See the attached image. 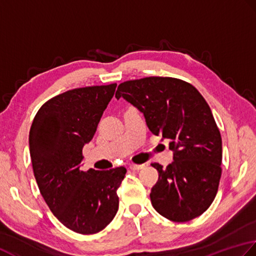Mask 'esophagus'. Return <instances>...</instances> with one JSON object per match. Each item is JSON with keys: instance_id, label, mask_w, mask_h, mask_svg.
<instances>
[{"instance_id": "esophagus-1", "label": "esophagus", "mask_w": 256, "mask_h": 256, "mask_svg": "<svg viewBox=\"0 0 256 256\" xmlns=\"http://www.w3.org/2000/svg\"><path fill=\"white\" fill-rule=\"evenodd\" d=\"M144 166V164H130L129 168L132 170H142Z\"/></svg>"}]
</instances>
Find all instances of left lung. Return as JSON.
Instances as JSON below:
<instances>
[{
    "label": "left lung",
    "instance_id": "1",
    "mask_svg": "<svg viewBox=\"0 0 256 256\" xmlns=\"http://www.w3.org/2000/svg\"><path fill=\"white\" fill-rule=\"evenodd\" d=\"M122 97L144 114L151 132L168 139L174 161L158 170L150 199L159 214L186 222L208 210L222 174V139L206 99L189 82L172 77H144L124 82Z\"/></svg>",
    "mask_w": 256,
    "mask_h": 256
}]
</instances>
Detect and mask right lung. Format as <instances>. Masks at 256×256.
<instances>
[{"label":"right lung","mask_w":256,"mask_h":256,"mask_svg":"<svg viewBox=\"0 0 256 256\" xmlns=\"http://www.w3.org/2000/svg\"><path fill=\"white\" fill-rule=\"evenodd\" d=\"M117 84L65 92L46 102L30 130L38 189L50 211L80 234L105 228L118 211L117 189L126 168L82 171V147L92 139Z\"/></svg>","instance_id":"right-lung-1"}]
</instances>
